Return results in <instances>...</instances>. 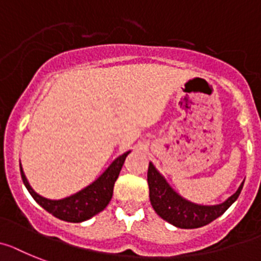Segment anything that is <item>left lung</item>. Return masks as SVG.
I'll return each instance as SVG.
<instances>
[{"label":"left lung","mask_w":261,"mask_h":261,"mask_svg":"<svg viewBox=\"0 0 261 261\" xmlns=\"http://www.w3.org/2000/svg\"><path fill=\"white\" fill-rule=\"evenodd\" d=\"M147 181L150 201L158 215L179 228H199L223 215L242 192L243 185L224 203L216 205H199L186 200L172 190L166 179L156 171L154 164H148Z\"/></svg>","instance_id":"8db88e82"}]
</instances>
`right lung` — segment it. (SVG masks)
<instances>
[{"label": "right lung", "mask_w": 261, "mask_h": 261, "mask_svg": "<svg viewBox=\"0 0 261 261\" xmlns=\"http://www.w3.org/2000/svg\"><path fill=\"white\" fill-rule=\"evenodd\" d=\"M128 154H130V151L117 158L110 164V167L107 168L93 185L87 186L82 191L76 192L69 198L61 199V200H50V199H46L37 194L30 187L29 181L22 171V167H21V176H22L23 185L26 186L30 195L46 211L65 222L81 223L93 218L98 212L103 211L106 205L110 203L111 198H113L114 183L118 179V175H119L122 166Z\"/></svg>", "instance_id": "1"}]
</instances>
